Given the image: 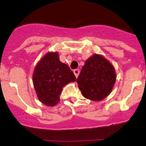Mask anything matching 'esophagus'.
<instances>
[{
  "instance_id": "obj_1",
  "label": "esophagus",
  "mask_w": 146,
  "mask_h": 146,
  "mask_svg": "<svg viewBox=\"0 0 146 146\" xmlns=\"http://www.w3.org/2000/svg\"><path fill=\"white\" fill-rule=\"evenodd\" d=\"M79 72H80V70H79L78 69H75L74 70H73V73H74L75 76H76V78L78 77V74H79Z\"/></svg>"
}]
</instances>
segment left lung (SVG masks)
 <instances>
[{
  "label": "left lung",
  "mask_w": 146,
  "mask_h": 146,
  "mask_svg": "<svg viewBox=\"0 0 146 146\" xmlns=\"http://www.w3.org/2000/svg\"><path fill=\"white\" fill-rule=\"evenodd\" d=\"M115 81L113 65L102 56L94 54L85 62L76 82L84 97L98 101L110 95Z\"/></svg>",
  "instance_id": "1"
}]
</instances>
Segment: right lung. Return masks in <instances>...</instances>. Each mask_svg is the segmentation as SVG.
Returning a JSON list of instances; mask_svg holds the SVG:
<instances>
[{"label": "right lung", "mask_w": 146, "mask_h": 146, "mask_svg": "<svg viewBox=\"0 0 146 146\" xmlns=\"http://www.w3.org/2000/svg\"><path fill=\"white\" fill-rule=\"evenodd\" d=\"M76 80L67 64L59 61L57 52L48 53L35 67L33 84L38 99L48 106L59 101V96L67 84Z\"/></svg>", "instance_id": "obj_1"}]
</instances>
